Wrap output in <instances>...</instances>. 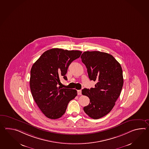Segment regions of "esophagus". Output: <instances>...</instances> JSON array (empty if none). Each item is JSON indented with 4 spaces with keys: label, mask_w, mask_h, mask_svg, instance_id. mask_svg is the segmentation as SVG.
<instances>
[{
    "label": "esophagus",
    "mask_w": 149,
    "mask_h": 149,
    "mask_svg": "<svg viewBox=\"0 0 149 149\" xmlns=\"http://www.w3.org/2000/svg\"><path fill=\"white\" fill-rule=\"evenodd\" d=\"M77 94H78V95H81V94H82V91H81V90H77Z\"/></svg>",
    "instance_id": "obj_1"
}]
</instances>
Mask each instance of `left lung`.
<instances>
[{"instance_id":"8db88e82","label":"left lung","mask_w":149,"mask_h":149,"mask_svg":"<svg viewBox=\"0 0 149 149\" xmlns=\"http://www.w3.org/2000/svg\"><path fill=\"white\" fill-rule=\"evenodd\" d=\"M81 58L90 79L97 82L94 88L82 90L83 95L90 99L83 110L91 118L99 119L110 112L120 96L123 84L122 68L112 55L105 52L86 51Z\"/></svg>"}]
</instances>
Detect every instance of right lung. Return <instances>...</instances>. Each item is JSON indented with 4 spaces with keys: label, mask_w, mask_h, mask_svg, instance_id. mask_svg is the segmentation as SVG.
Instances as JSON below:
<instances>
[{
    "label": "right lung",
    "mask_w": 149,
    "mask_h": 149,
    "mask_svg": "<svg viewBox=\"0 0 149 149\" xmlns=\"http://www.w3.org/2000/svg\"><path fill=\"white\" fill-rule=\"evenodd\" d=\"M81 53L77 50L52 49L44 52L31 67L30 90L37 106L47 118L61 117L69 102L77 96L76 90L58 87V84L61 77L67 79L68 67Z\"/></svg>",
    "instance_id": "obj_1"
}]
</instances>
